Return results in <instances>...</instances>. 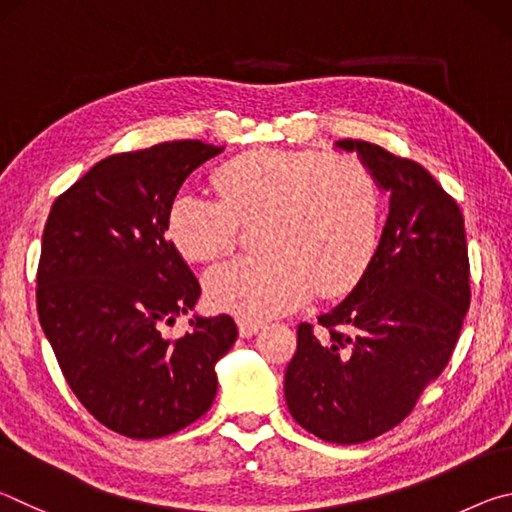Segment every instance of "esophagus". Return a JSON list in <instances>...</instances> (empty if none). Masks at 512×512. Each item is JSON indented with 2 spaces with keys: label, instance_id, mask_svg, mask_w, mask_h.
<instances>
[{
  "label": "esophagus",
  "instance_id": "esophagus-1",
  "mask_svg": "<svg viewBox=\"0 0 512 512\" xmlns=\"http://www.w3.org/2000/svg\"><path fill=\"white\" fill-rule=\"evenodd\" d=\"M237 325H239L241 336H253V334L259 332V329H262L264 323H262V320H253V318H239Z\"/></svg>",
  "mask_w": 512,
  "mask_h": 512
}]
</instances>
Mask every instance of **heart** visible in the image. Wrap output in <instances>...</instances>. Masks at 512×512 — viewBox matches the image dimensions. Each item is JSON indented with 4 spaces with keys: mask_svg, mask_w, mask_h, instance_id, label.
<instances>
[{
    "mask_svg": "<svg viewBox=\"0 0 512 512\" xmlns=\"http://www.w3.org/2000/svg\"><path fill=\"white\" fill-rule=\"evenodd\" d=\"M219 198L180 192L167 235L192 262H214L237 244L239 223L259 225V257L232 259L205 277L214 307L268 318L300 307L314 287L348 291L379 241L381 198L366 164L350 155L250 151L214 171Z\"/></svg>",
    "mask_w": 512,
    "mask_h": 512,
    "instance_id": "heart-1",
    "label": "heart"
}]
</instances>
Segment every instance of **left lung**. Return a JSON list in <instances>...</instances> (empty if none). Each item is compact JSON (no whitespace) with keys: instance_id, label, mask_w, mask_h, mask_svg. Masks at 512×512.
<instances>
[{"instance_id":"8db88e82","label":"left lung","mask_w":512,"mask_h":512,"mask_svg":"<svg viewBox=\"0 0 512 512\" xmlns=\"http://www.w3.org/2000/svg\"><path fill=\"white\" fill-rule=\"evenodd\" d=\"M336 149L357 151L391 207L350 296L316 329L298 325L284 397L302 429L357 445L400 424L452 359L470 307V259L461 207L427 169L361 140Z\"/></svg>"}]
</instances>
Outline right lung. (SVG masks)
<instances>
[{
  "mask_svg": "<svg viewBox=\"0 0 512 512\" xmlns=\"http://www.w3.org/2000/svg\"><path fill=\"white\" fill-rule=\"evenodd\" d=\"M223 146L162 142L101 160L51 205L38 264V318L69 388L121 436L149 440L210 409L214 366L237 341L230 316L164 325L192 311L201 284L167 239L180 185Z\"/></svg>",
  "mask_w": 512,
  "mask_h": 512,
  "instance_id": "1",
  "label": "right lung"
}]
</instances>
